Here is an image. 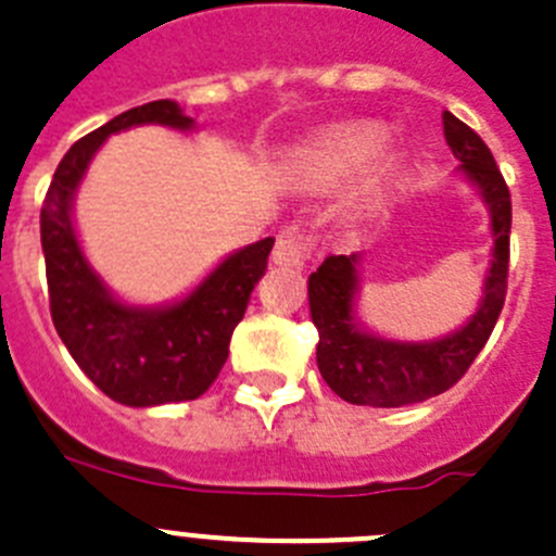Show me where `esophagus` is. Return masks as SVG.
Masks as SVG:
<instances>
[{"instance_id":"obj_1","label":"esophagus","mask_w":556,"mask_h":556,"mask_svg":"<svg viewBox=\"0 0 556 556\" xmlns=\"http://www.w3.org/2000/svg\"><path fill=\"white\" fill-rule=\"evenodd\" d=\"M313 251H316V238H313V235L286 229L278 238L276 249H273V262H276V265L300 267L311 260Z\"/></svg>"}]
</instances>
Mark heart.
Here are the masks:
<instances>
[{
  "instance_id": "heart-1",
  "label": "heart",
  "mask_w": 556,
  "mask_h": 556,
  "mask_svg": "<svg viewBox=\"0 0 556 556\" xmlns=\"http://www.w3.org/2000/svg\"><path fill=\"white\" fill-rule=\"evenodd\" d=\"M387 142V131L378 124H345L313 137L296 151L291 169L307 186H332L378 156Z\"/></svg>"
}]
</instances>
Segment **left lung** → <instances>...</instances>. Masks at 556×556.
Wrapping results in <instances>:
<instances>
[{
	"label": "left lung",
	"instance_id": "8db88e82",
	"mask_svg": "<svg viewBox=\"0 0 556 556\" xmlns=\"http://www.w3.org/2000/svg\"><path fill=\"white\" fill-rule=\"evenodd\" d=\"M443 135L492 216L494 260L483 283V300L470 321L448 338L430 343L383 340L354 324L356 254L327 256L307 278V300L318 329V370L345 403L403 408L443 394L465 376L503 311L510 256V191L486 142L448 110L443 113Z\"/></svg>",
	"mask_w": 556,
	"mask_h": 556
}]
</instances>
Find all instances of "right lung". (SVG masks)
I'll use <instances>...</instances> for the list:
<instances>
[{"label": "right lung", "mask_w": 556, "mask_h": 556, "mask_svg": "<svg viewBox=\"0 0 556 556\" xmlns=\"http://www.w3.org/2000/svg\"><path fill=\"white\" fill-rule=\"evenodd\" d=\"M191 129L173 99L140 104L80 137L53 173L40 211L48 300L59 338L80 370L110 400L131 408L197 400L229 356V340L267 270L276 240L235 251L189 296L167 307H131L115 300L86 262L73 227V197L91 156L110 135L129 126Z\"/></svg>", "instance_id": "obj_1"}]
</instances>
